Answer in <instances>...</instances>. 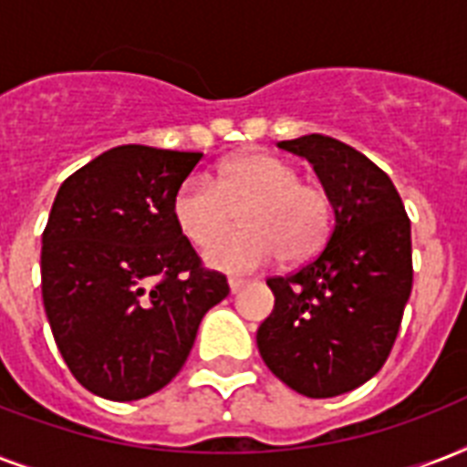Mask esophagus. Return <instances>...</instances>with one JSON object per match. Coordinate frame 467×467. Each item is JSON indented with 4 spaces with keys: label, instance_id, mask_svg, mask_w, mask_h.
<instances>
[{
    "label": "esophagus",
    "instance_id": "esophagus-1",
    "mask_svg": "<svg viewBox=\"0 0 467 467\" xmlns=\"http://www.w3.org/2000/svg\"><path fill=\"white\" fill-rule=\"evenodd\" d=\"M227 285H230V293H237L240 291V288H244V285H247V281H244V278H230V281H227Z\"/></svg>",
    "mask_w": 467,
    "mask_h": 467
}]
</instances>
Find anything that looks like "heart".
Instances as JSON below:
<instances>
[{"instance_id":"heart-1","label":"heart","mask_w":467,"mask_h":467,"mask_svg":"<svg viewBox=\"0 0 467 467\" xmlns=\"http://www.w3.org/2000/svg\"><path fill=\"white\" fill-rule=\"evenodd\" d=\"M240 212V234L219 241ZM179 233L203 252L211 269L242 274L262 269L278 254L284 262H306L325 244L332 225V203L325 189L300 182L298 169L269 152H244L223 161L213 182L189 176L171 198Z\"/></svg>"}]
</instances>
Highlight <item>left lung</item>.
<instances>
[{
  "instance_id": "8db88e82",
  "label": "left lung",
  "mask_w": 467,
  "mask_h": 467,
  "mask_svg": "<svg viewBox=\"0 0 467 467\" xmlns=\"http://www.w3.org/2000/svg\"><path fill=\"white\" fill-rule=\"evenodd\" d=\"M306 157L334 211L325 249L269 278L274 312L256 329L264 363L306 398H337L383 368L412 293V230L395 183L329 135L281 140Z\"/></svg>"
}]
</instances>
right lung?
Segmentation results:
<instances>
[{"label": "right lung", "mask_w": 467, "mask_h": 467, "mask_svg": "<svg viewBox=\"0 0 467 467\" xmlns=\"http://www.w3.org/2000/svg\"><path fill=\"white\" fill-rule=\"evenodd\" d=\"M201 157L120 145L55 196L40 249L43 306L67 368L99 398L161 390L205 312L230 293L171 218V198Z\"/></svg>", "instance_id": "obj_1"}]
</instances>
